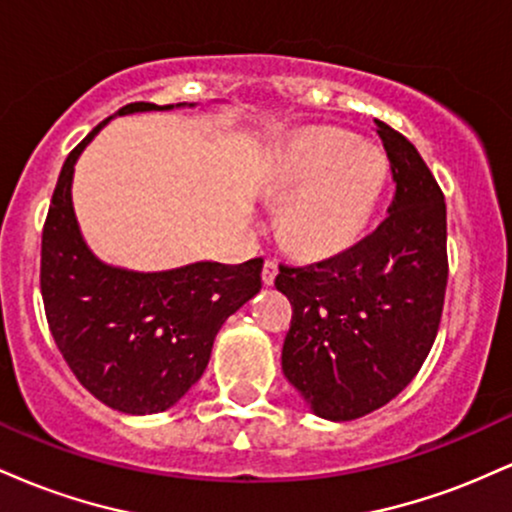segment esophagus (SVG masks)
Instances as JSON below:
<instances>
[{"label":"esophagus","mask_w":512,"mask_h":512,"mask_svg":"<svg viewBox=\"0 0 512 512\" xmlns=\"http://www.w3.org/2000/svg\"><path fill=\"white\" fill-rule=\"evenodd\" d=\"M276 274H279V264H276L274 260L264 262V267H262V281H264V286H274Z\"/></svg>","instance_id":"34e87169"}]
</instances>
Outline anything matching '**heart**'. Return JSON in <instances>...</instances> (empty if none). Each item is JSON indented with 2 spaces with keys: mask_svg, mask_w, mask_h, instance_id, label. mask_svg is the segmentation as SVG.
<instances>
[{
  "mask_svg": "<svg viewBox=\"0 0 512 512\" xmlns=\"http://www.w3.org/2000/svg\"><path fill=\"white\" fill-rule=\"evenodd\" d=\"M390 163L375 144L337 127H303L269 149L262 185L286 200L281 238L308 257H330L356 243L383 197Z\"/></svg>",
  "mask_w": 512,
  "mask_h": 512,
  "instance_id": "obj_1",
  "label": "heart"
}]
</instances>
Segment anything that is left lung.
<instances>
[{
  "instance_id": "8db88e82",
  "label": "left lung",
  "mask_w": 512,
  "mask_h": 512,
  "mask_svg": "<svg viewBox=\"0 0 512 512\" xmlns=\"http://www.w3.org/2000/svg\"><path fill=\"white\" fill-rule=\"evenodd\" d=\"M375 125L397 182L385 221L342 255L279 267L274 281L293 305L281 370L327 421L366 416L414 380L448 284L443 192L407 137Z\"/></svg>"
}]
</instances>
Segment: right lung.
Here are the masks:
<instances>
[{"instance_id": "1", "label": "right lung", "mask_w": 512, "mask_h": 512, "mask_svg": "<svg viewBox=\"0 0 512 512\" xmlns=\"http://www.w3.org/2000/svg\"><path fill=\"white\" fill-rule=\"evenodd\" d=\"M129 103L117 115L195 108ZM113 117L64 161L40 252V291L57 349L79 383L122 414H158L180 402L207 370L221 325L262 289V260L192 262L134 272L96 255L74 214V166Z\"/></svg>"}]
</instances>
